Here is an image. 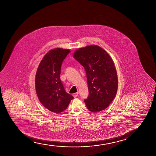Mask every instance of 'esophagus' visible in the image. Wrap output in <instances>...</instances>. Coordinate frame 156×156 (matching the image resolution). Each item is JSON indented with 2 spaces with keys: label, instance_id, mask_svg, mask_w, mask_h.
I'll use <instances>...</instances> for the list:
<instances>
[{
  "label": "esophagus",
  "instance_id": "esophagus-1",
  "mask_svg": "<svg viewBox=\"0 0 156 156\" xmlns=\"http://www.w3.org/2000/svg\"><path fill=\"white\" fill-rule=\"evenodd\" d=\"M78 95V92L76 93H74V94H73V96L74 98H76Z\"/></svg>",
  "mask_w": 156,
  "mask_h": 156
}]
</instances>
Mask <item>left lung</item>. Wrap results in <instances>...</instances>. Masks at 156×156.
I'll use <instances>...</instances> for the list:
<instances>
[{
  "mask_svg": "<svg viewBox=\"0 0 156 156\" xmlns=\"http://www.w3.org/2000/svg\"><path fill=\"white\" fill-rule=\"evenodd\" d=\"M73 56L85 70L89 95L84 102L87 109L94 112L106 109L118 90L117 73L111 57L96 45L79 48Z\"/></svg>",
  "mask_w": 156,
  "mask_h": 156,
  "instance_id": "obj_1",
  "label": "left lung"
}]
</instances>
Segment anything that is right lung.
I'll return each instance as SVG.
<instances>
[{
    "label": "right lung",
    "mask_w": 156,
    "mask_h": 156,
    "mask_svg": "<svg viewBox=\"0 0 156 156\" xmlns=\"http://www.w3.org/2000/svg\"><path fill=\"white\" fill-rule=\"evenodd\" d=\"M71 51L55 48L43 58L37 69L35 86L41 103L49 111L59 113L64 111L73 98L66 93L60 79L62 62Z\"/></svg>",
    "instance_id": "obj_1"
}]
</instances>
